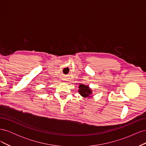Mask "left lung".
Listing matches in <instances>:
<instances>
[{"label": "left lung", "mask_w": 146, "mask_h": 146, "mask_svg": "<svg viewBox=\"0 0 146 146\" xmlns=\"http://www.w3.org/2000/svg\"><path fill=\"white\" fill-rule=\"evenodd\" d=\"M79 94H80L83 98H92V90L91 88H90L89 86L85 85L83 84H80L78 86V90Z\"/></svg>", "instance_id": "left-lung-1"}]
</instances>
